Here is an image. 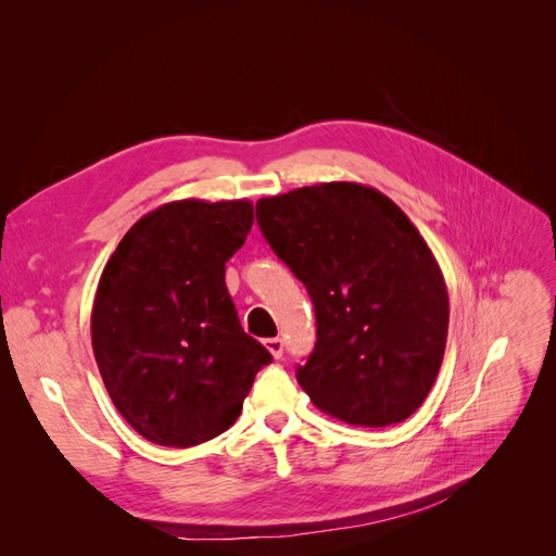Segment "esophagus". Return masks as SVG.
Masks as SVG:
<instances>
[{"label": "esophagus", "instance_id": "1", "mask_svg": "<svg viewBox=\"0 0 556 556\" xmlns=\"http://www.w3.org/2000/svg\"><path fill=\"white\" fill-rule=\"evenodd\" d=\"M264 348H266L268 352H271V355H274L276 359L282 357V350H285L282 339H266V341H264Z\"/></svg>", "mask_w": 556, "mask_h": 556}]
</instances>
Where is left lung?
Here are the masks:
<instances>
[{
  "label": "left lung",
  "mask_w": 556,
  "mask_h": 556,
  "mask_svg": "<svg viewBox=\"0 0 556 556\" xmlns=\"http://www.w3.org/2000/svg\"><path fill=\"white\" fill-rule=\"evenodd\" d=\"M257 223L315 306L317 341L296 368L311 401L357 427L410 417L439 376L450 304L408 215L368 185L323 182L260 199Z\"/></svg>",
  "instance_id": "1"
}]
</instances>
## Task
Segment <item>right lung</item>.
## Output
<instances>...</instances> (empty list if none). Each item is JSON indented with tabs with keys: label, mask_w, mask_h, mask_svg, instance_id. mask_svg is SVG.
Returning a JSON list of instances; mask_svg holds the SVG:
<instances>
[{
	"label": "right lung",
	"mask_w": 556,
	"mask_h": 556,
	"mask_svg": "<svg viewBox=\"0 0 556 556\" xmlns=\"http://www.w3.org/2000/svg\"><path fill=\"white\" fill-rule=\"evenodd\" d=\"M250 227L248 199L172 201L143 215L104 266L94 359L115 408L150 443L192 447L227 431L271 362L225 285Z\"/></svg>",
	"instance_id": "add662e5"
}]
</instances>
